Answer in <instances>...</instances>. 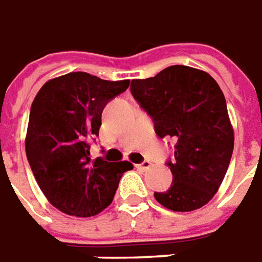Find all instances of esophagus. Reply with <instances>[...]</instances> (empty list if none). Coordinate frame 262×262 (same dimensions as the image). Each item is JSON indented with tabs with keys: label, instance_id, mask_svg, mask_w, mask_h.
<instances>
[{
	"label": "esophagus",
	"instance_id": "34e87169",
	"mask_svg": "<svg viewBox=\"0 0 262 262\" xmlns=\"http://www.w3.org/2000/svg\"><path fill=\"white\" fill-rule=\"evenodd\" d=\"M151 166H152L151 161H144V162H141V164L137 165V168H138V169H142V170L149 169Z\"/></svg>",
	"mask_w": 262,
	"mask_h": 262
}]
</instances>
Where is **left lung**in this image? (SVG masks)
I'll use <instances>...</instances> for the list:
<instances>
[{
  "mask_svg": "<svg viewBox=\"0 0 262 262\" xmlns=\"http://www.w3.org/2000/svg\"><path fill=\"white\" fill-rule=\"evenodd\" d=\"M131 93L151 116L159 138L176 141L173 175L158 203L192 211L209 203L223 182L234 148L226 98L216 80L199 69L175 64L155 77L131 81Z\"/></svg>",
  "mask_w": 262,
  "mask_h": 262,
  "instance_id": "obj_1",
  "label": "left lung"
}]
</instances>
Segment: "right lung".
I'll list each match as a JSON object with an SVG mask.
<instances>
[{
    "instance_id": "right-lung-1",
    "label": "right lung",
    "mask_w": 262,
    "mask_h": 262,
    "mask_svg": "<svg viewBox=\"0 0 262 262\" xmlns=\"http://www.w3.org/2000/svg\"><path fill=\"white\" fill-rule=\"evenodd\" d=\"M129 86L73 72L46 81L31 105L25 151L46 199L69 216L92 217L113 202L128 161L90 159L105 104Z\"/></svg>"
}]
</instances>
